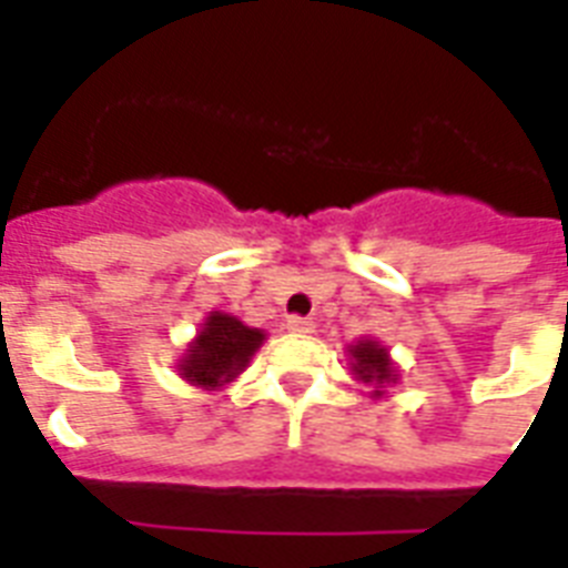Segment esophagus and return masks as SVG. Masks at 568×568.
<instances>
[{
  "label": "esophagus",
  "mask_w": 568,
  "mask_h": 568,
  "mask_svg": "<svg viewBox=\"0 0 568 568\" xmlns=\"http://www.w3.org/2000/svg\"><path fill=\"white\" fill-rule=\"evenodd\" d=\"M285 329L294 333V336H310L312 329H315V324H312L310 318H297V315H294V318L285 321Z\"/></svg>",
  "instance_id": "34e87169"
}]
</instances>
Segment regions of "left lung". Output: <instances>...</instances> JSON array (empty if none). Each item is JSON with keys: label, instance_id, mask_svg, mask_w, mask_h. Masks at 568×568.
Segmentation results:
<instances>
[{"label": "left lung", "instance_id": "1", "mask_svg": "<svg viewBox=\"0 0 568 568\" xmlns=\"http://www.w3.org/2000/svg\"><path fill=\"white\" fill-rule=\"evenodd\" d=\"M347 356H351V372L359 383L372 386V397L386 395L388 386H395L400 379V368L388 354V347L372 336H363L354 345H347Z\"/></svg>", "mask_w": 568, "mask_h": 568}]
</instances>
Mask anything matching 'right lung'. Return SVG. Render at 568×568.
<instances>
[{"mask_svg":"<svg viewBox=\"0 0 568 568\" xmlns=\"http://www.w3.org/2000/svg\"><path fill=\"white\" fill-rule=\"evenodd\" d=\"M262 342H265V329L247 327L230 312L214 310L205 315L196 336L180 356L176 372L191 386L217 392L247 368Z\"/></svg>","mask_w":568,"mask_h":568,"instance_id":"add662e5","label":"right lung"}]
</instances>
